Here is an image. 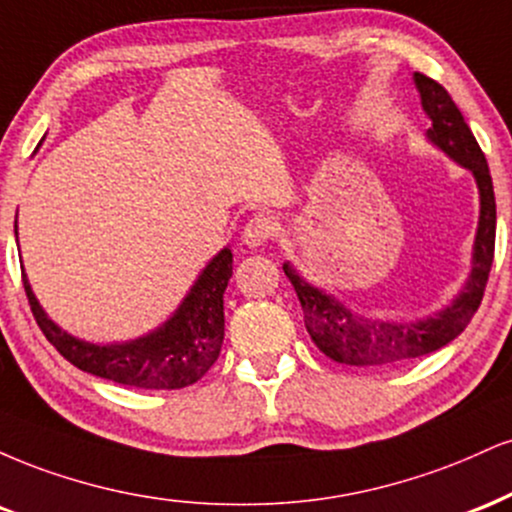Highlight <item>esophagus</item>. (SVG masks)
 <instances>
[{
	"mask_svg": "<svg viewBox=\"0 0 512 512\" xmlns=\"http://www.w3.org/2000/svg\"><path fill=\"white\" fill-rule=\"evenodd\" d=\"M273 232H275L273 218H268V215H254V218L246 222L242 239H244L246 246L256 249V246L266 244L268 239L273 237Z\"/></svg>",
	"mask_w": 512,
	"mask_h": 512,
	"instance_id": "obj_1",
	"label": "esophagus"
}]
</instances>
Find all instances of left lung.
Wrapping results in <instances>:
<instances>
[{
  "instance_id": "8db88e82",
  "label": "left lung",
  "mask_w": 512,
  "mask_h": 512,
  "mask_svg": "<svg viewBox=\"0 0 512 512\" xmlns=\"http://www.w3.org/2000/svg\"><path fill=\"white\" fill-rule=\"evenodd\" d=\"M414 86L422 98V110L431 122L426 129V141L446 153L453 162H458L460 167L470 170L477 182L479 222L472 244V268L462 290L441 311L414 318V321H407V318L405 321H386V318L354 314L335 294L306 280L292 263H282V270L292 282L304 309V326L309 330L311 340L318 350L338 364L374 369V366L398 364L441 350L450 340L458 338L472 321L474 311L482 304L486 280H489L491 263H494L496 198L482 148L458 105L441 83L424 74H414Z\"/></svg>"
}]
</instances>
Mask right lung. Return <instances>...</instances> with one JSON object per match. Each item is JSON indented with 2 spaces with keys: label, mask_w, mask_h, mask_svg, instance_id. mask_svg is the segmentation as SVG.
Masks as SVG:
<instances>
[{
  "label": "right lung",
  "mask_w": 512,
  "mask_h": 512,
  "mask_svg": "<svg viewBox=\"0 0 512 512\" xmlns=\"http://www.w3.org/2000/svg\"><path fill=\"white\" fill-rule=\"evenodd\" d=\"M14 232L18 234L16 222ZM230 278L232 251L230 246H225L198 273L182 304L165 323L141 338L107 342V345L81 340L59 328L40 306L26 278V270H23V287L45 338L78 369L122 386L177 390L196 383L220 357L222 338H225L222 294Z\"/></svg>",
  "instance_id": "1"
}]
</instances>
